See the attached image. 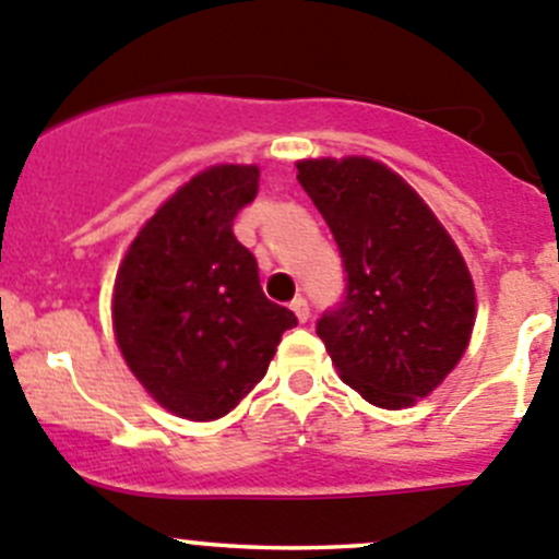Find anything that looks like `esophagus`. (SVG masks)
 Listing matches in <instances>:
<instances>
[{
	"instance_id": "34e87169",
	"label": "esophagus",
	"mask_w": 559,
	"mask_h": 559,
	"mask_svg": "<svg viewBox=\"0 0 559 559\" xmlns=\"http://www.w3.org/2000/svg\"><path fill=\"white\" fill-rule=\"evenodd\" d=\"M292 311H295V317L300 319V322H308V317H311V308H308L306 297H295V300H292Z\"/></svg>"
}]
</instances>
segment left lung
I'll list each match as a JSON object with an SVG mask.
<instances>
[{"mask_svg": "<svg viewBox=\"0 0 559 559\" xmlns=\"http://www.w3.org/2000/svg\"><path fill=\"white\" fill-rule=\"evenodd\" d=\"M297 180L333 231L344 295L317 335L349 388L401 409L429 395L467 349L475 289L424 199L368 158L300 160Z\"/></svg>", "mask_w": 559, "mask_h": 559, "instance_id": "left-lung-1", "label": "left lung"}]
</instances>
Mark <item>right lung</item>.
<instances>
[{
    "instance_id": "right-lung-1",
    "label": "right lung",
    "mask_w": 559,
    "mask_h": 559,
    "mask_svg": "<svg viewBox=\"0 0 559 559\" xmlns=\"http://www.w3.org/2000/svg\"><path fill=\"white\" fill-rule=\"evenodd\" d=\"M257 188V166L202 171L147 221L119 264V349L158 404L191 420L235 409L297 324L264 297L257 257L231 231Z\"/></svg>"
}]
</instances>
